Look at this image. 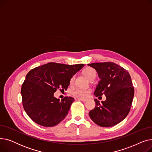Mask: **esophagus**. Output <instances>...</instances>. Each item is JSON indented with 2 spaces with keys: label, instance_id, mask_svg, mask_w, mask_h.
Masks as SVG:
<instances>
[{
  "label": "esophagus",
  "instance_id": "1",
  "mask_svg": "<svg viewBox=\"0 0 152 152\" xmlns=\"http://www.w3.org/2000/svg\"><path fill=\"white\" fill-rule=\"evenodd\" d=\"M78 100H81L83 102H86L87 101V99H84V98H78Z\"/></svg>",
  "mask_w": 152,
  "mask_h": 152
}]
</instances>
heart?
I'll return each mask as SVG.
<instances>
[{
	"label": "heart",
	"mask_w": 152,
	"mask_h": 152,
	"mask_svg": "<svg viewBox=\"0 0 152 152\" xmlns=\"http://www.w3.org/2000/svg\"><path fill=\"white\" fill-rule=\"evenodd\" d=\"M95 73H96V72H95L94 69H93L92 68H87L83 71V73L85 75V76L88 78L89 79H90L91 76ZM74 81H75V76H73L71 77L70 80H69L70 84H73ZM90 92H91V90L89 89L80 88V87H78V88H76L75 90H73V92H72V94H73L74 95H75V96H76V97H85L87 96V95H88V94Z\"/></svg>",
	"instance_id": "1"
}]
</instances>
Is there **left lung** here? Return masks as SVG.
I'll return each mask as SVG.
<instances>
[{"label":"left lung","instance_id":"1","mask_svg":"<svg viewBox=\"0 0 152 152\" xmlns=\"http://www.w3.org/2000/svg\"><path fill=\"white\" fill-rule=\"evenodd\" d=\"M97 71L100 81L94 92L96 97L105 95L106 100L94 99L95 107L89 115L101 127H111L120 122L130 111L134 89L129 73L113 62L88 64Z\"/></svg>","mask_w":152,"mask_h":152}]
</instances>
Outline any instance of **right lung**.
<instances>
[{
	"instance_id": "add662e5",
	"label": "right lung",
	"mask_w": 152,
	"mask_h": 152,
	"mask_svg": "<svg viewBox=\"0 0 152 152\" xmlns=\"http://www.w3.org/2000/svg\"><path fill=\"white\" fill-rule=\"evenodd\" d=\"M84 66L50 62L31 69L21 86L23 106L36 123L52 127L67 115L74 98L65 97L61 101L54 97L58 89L66 90L71 77Z\"/></svg>"
}]
</instances>
